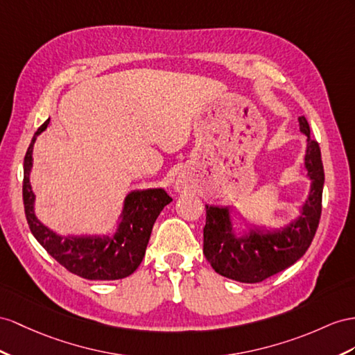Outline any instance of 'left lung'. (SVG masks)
<instances>
[{
	"label": "left lung",
	"mask_w": 355,
	"mask_h": 355,
	"mask_svg": "<svg viewBox=\"0 0 355 355\" xmlns=\"http://www.w3.org/2000/svg\"><path fill=\"white\" fill-rule=\"evenodd\" d=\"M298 124L300 132L307 136L304 169L311 186L294 220L275 230L250 225L241 234L230 207L205 205L204 255L220 276L241 284H258L295 264L311 246L321 217L324 166L320 145L311 138L303 115L298 116Z\"/></svg>",
	"instance_id": "left-lung-1"
}]
</instances>
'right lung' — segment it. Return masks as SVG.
<instances>
[{"label": "right lung", "instance_id": "obj_1", "mask_svg": "<svg viewBox=\"0 0 355 355\" xmlns=\"http://www.w3.org/2000/svg\"><path fill=\"white\" fill-rule=\"evenodd\" d=\"M48 124L49 118L34 133L24 159V207L33 235L53 259L73 275L88 280L130 276L142 262L154 222L172 198L162 187L132 190L123 199L114 232L61 235L49 230L35 216V195L30 181L34 144Z\"/></svg>", "mask_w": 355, "mask_h": 355}]
</instances>
